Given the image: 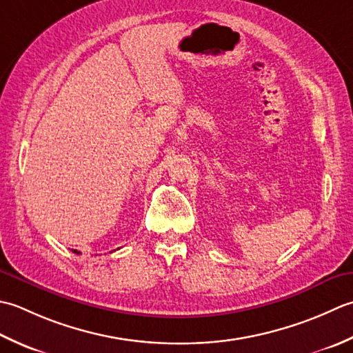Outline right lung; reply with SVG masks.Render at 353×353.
Listing matches in <instances>:
<instances>
[{"instance_id": "right-lung-1", "label": "right lung", "mask_w": 353, "mask_h": 353, "mask_svg": "<svg viewBox=\"0 0 353 353\" xmlns=\"http://www.w3.org/2000/svg\"><path fill=\"white\" fill-rule=\"evenodd\" d=\"M73 253H76V254H81V251H77V250H73Z\"/></svg>"}]
</instances>
